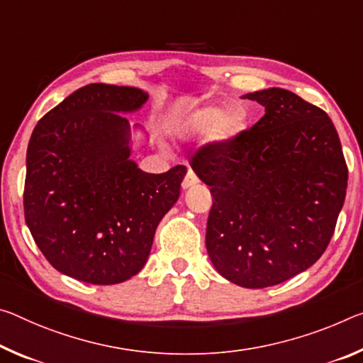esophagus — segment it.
I'll use <instances>...</instances> for the list:
<instances>
[{
    "mask_svg": "<svg viewBox=\"0 0 363 363\" xmlns=\"http://www.w3.org/2000/svg\"><path fill=\"white\" fill-rule=\"evenodd\" d=\"M195 184H199V177L195 176V172L192 169H189L186 177H184V181H182V189L186 191V189H189V187H194Z\"/></svg>",
    "mask_w": 363,
    "mask_h": 363,
    "instance_id": "esophagus-1",
    "label": "esophagus"
}]
</instances>
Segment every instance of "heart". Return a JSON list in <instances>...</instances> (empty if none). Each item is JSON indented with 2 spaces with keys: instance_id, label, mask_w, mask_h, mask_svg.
<instances>
[{
  "instance_id": "obj_1",
  "label": "heart",
  "mask_w": 363,
  "mask_h": 363,
  "mask_svg": "<svg viewBox=\"0 0 363 363\" xmlns=\"http://www.w3.org/2000/svg\"><path fill=\"white\" fill-rule=\"evenodd\" d=\"M249 125V113L244 106L226 108L223 103H210L195 108L176 121L174 129L181 137L208 134V142L226 145L242 134Z\"/></svg>"
}]
</instances>
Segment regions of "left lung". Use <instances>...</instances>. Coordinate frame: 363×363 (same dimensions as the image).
<instances>
[{"mask_svg":"<svg viewBox=\"0 0 363 363\" xmlns=\"http://www.w3.org/2000/svg\"><path fill=\"white\" fill-rule=\"evenodd\" d=\"M242 99L264 116L226 145H205L192 169L210 187L206 252L223 278L262 289L306 272L326 250L347 189L330 116L284 89Z\"/></svg>","mask_w":363,"mask_h":363,"instance_id":"8db88e82","label":"left lung"}]
</instances>
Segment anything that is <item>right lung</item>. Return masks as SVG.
Segmentation results:
<instances>
[{
	"instance_id": "obj_1",
	"label": "right lung",
	"mask_w": 363,
	"mask_h": 363,
	"mask_svg": "<svg viewBox=\"0 0 363 363\" xmlns=\"http://www.w3.org/2000/svg\"><path fill=\"white\" fill-rule=\"evenodd\" d=\"M147 100L140 89L90 84L45 114L32 132L26 223L62 274L90 284L135 276L161 218L179 199L186 166L150 174L130 160L132 128L123 114Z\"/></svg>"
}]
</instances>
